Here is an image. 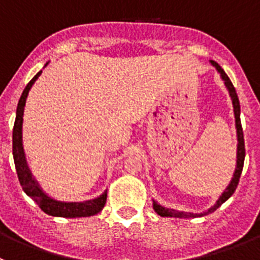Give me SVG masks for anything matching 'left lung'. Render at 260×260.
I'll return each instance as SVG.
<instances>
[{
    "label": "left lung",
    "mask_w": 260,
    "mask_h": 260,
    "mask_svg": "<svg viewBox=\"0 0 260 260\" xmlns=\"http://www.w3.org/2000/svg\"><path fill=\"white\" fill-rule=\"evenodd\" d=\"M210 63L213 64L217 73L219 74L221 79L223 80L226 89L229 91V95L231 98V103H233V108H234V117H235V129H237V165H235V171L233 174V178H231L230 184L228 185V187L224 189L223 193L219 196V198L217 200L211 208H209L208 210L202 211V213H191V211H181L176 210V209L165 208V206H161L157 201L152 200V206H153V210L156 211L157 214L161 215V217H174V218H197V217H204V215L211 214L213 211L217 210L219 206H221L223 202L229 200V198L234 194L235 189L238 186V182H239V178H241L242 169H243V162H245V140H243V131H242V124H241V106H239V99H238L237 91H235L234 86L231 80L229 79V76L226 75L222 67L218 64L214 60H210Z\"/></svg>",
    "instance_id": "1"
}]
</instances>
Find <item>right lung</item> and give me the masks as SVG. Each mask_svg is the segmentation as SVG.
Listing matches in <instances>:
<instances>
[{
    "instance_id": "right-lung-1",
    "label": "right lung",
    "mask_w": 260,
    "mask_h": 260,
    "mask_svg": "<svg viewBox=\"0 0 260 260\" xmlns=\"http://www.w3.org/2000/svg\"><path fill=\"white\" fill-rule=\"evenodd\" d=\"M49 64L46 63L45 67ZM43 67V69H45ZM42 74V70L37 74L25 87L22 95L19 98L17 112H15L14 128H13V157H14L15 171L18 174L19 184L30 198H31L39 208L45 211L46 214L51 217H63V218H80V217H91L103 210L107 201V190L100 194L99 197L92 200L76 201V202H69V201H59L52 198L51 196L46 193L39 185L38 181L34 178L31 171H30L27 160H26L25 150L22 144V124H23V111H25L26 99L31 89L32 84L37 82L39 76Z\"/></svg>"
}]
</instances>
